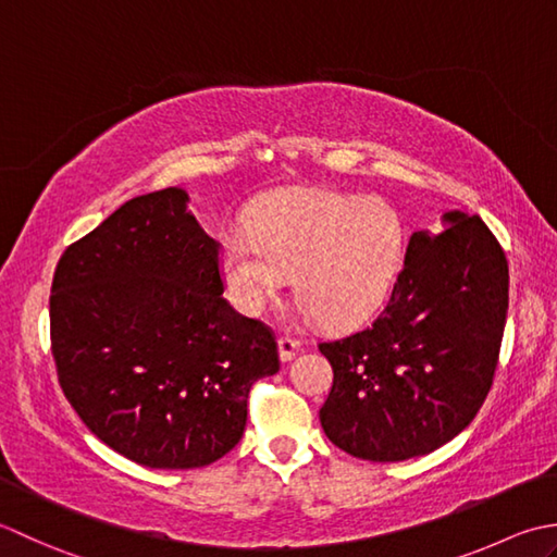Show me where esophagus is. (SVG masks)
I'll use <instances>...</instances> for the list:
<instances>
[{"instance_id":"1","label":"esophagus","mask_w":557,"mask_h":557,"mask_svg":"<svg viewBox=\"0 0 557 557\" xmlns=\"http://www.w3.org/2000/svg\"><path fill=\"white\" fill-rule=\"evenodd\" d=\"M300 350H302V346H300V342H295V338H290V336H281L278 338V356H281L283 362L293 360L295 356L300 354Z\"/></svg>"}]
</instances>
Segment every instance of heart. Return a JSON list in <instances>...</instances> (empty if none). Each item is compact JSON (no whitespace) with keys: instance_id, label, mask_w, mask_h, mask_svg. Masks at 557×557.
I'll return each mask as SVG.
<instances>
[{"instance_id":"b5f03b06","label":"heart","mask_w":557,"mask_h":557,"mask_svg":"<svg viewBox=\"0 0 557 557\" xmlns=\"http://www.w3.org/2000/svg\"><path fill=\"white\" fill-rule=\"evenodd\" d=\"M408 228L384 199L322 187H295L271 197L247 233H228L219 267L231 300L259 314L293 271L302 320L354 324L380 308L404 267Z\"/></svg>"}]
</instances>
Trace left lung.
<instances>
[{"instance_id": "1", "label": "left lung", "mask_w": 557, "mask_h": 557, "mask_svg": "<svg viewBox=\"0 0 557 557\" xmlns=\"http://www.w3.org/2000/svg\"><path fill=\"white\" fill-rule=\"evenodd\" d=\"M445 231H418L387 308L368 329L320 344L334 384L320 421L350 457L404 461L467 428L500 356L509 269L479 215L447 211Z\"/></svg>"}]
</instances>
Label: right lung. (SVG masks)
<instances>
[{
	"label": "right lung",
	"mask_w": 557,
	"mask_h": 557,
	"mask_svg": "<svg viewBox=\"0 0 557 557\" xmlns=\"http://www.w3.org/2000/svg\"><path fill=\"white\" fill-rule=\"evenodd\" d=\"M168 187L64 249L50 295L66 401L110 449L197 469L240 442L252 384L278 372L271 329L223 298L219 243Z\"/></svg>",
	"instance_id": "1"
}]
</instances>
